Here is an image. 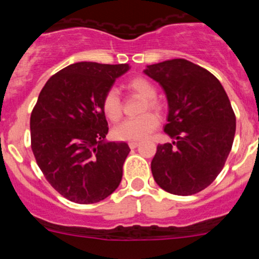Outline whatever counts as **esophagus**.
<instances>
[{"mask_svg": "<svg viewBox=\"0 0 259 259\" xmlns=\"http://www.w3.org/2000/svg\"><path fill=\"white\" fill-rule=\"evenodd\" d=\"M128 145H130V148H131V149H135V148H137V146L140 145V143H137V141H131V143L128 144Z\"/></svg>", "mask_w": 259, "mask_h": 259, "instance_id": "1", "label": "esophagus"}]
</instances>
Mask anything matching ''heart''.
Here are the masks:
<instances>
[{
  "mask_svg": "<svg viewBox=\"0 0 259 259\" xmlns=\"http://www.w3.org/2000/svg\"><path fill=\"white\" fill-rule=\"evenodd\" d=\"M128 88L132 92L137 93L146 100V105L144 107V111L146 110H153L155 113L161 111V106L155 101L157 97V89L150 83L149 80L144 77H135V79L128 81ZM102 111L106 115L107 119L111 122H118L122 116V102L116 89H109L102 97ZM159 124L157 116L154 114H144L137 118L125 119L124 122L116 125L113 130V136L116 140L120 141H140L149 136L155 128Z\"/></svg>",
  "mask_w": 259,
  "mask_h": 259,
  "instance_id": "1",
  "label": "heart"
}]
</instances>
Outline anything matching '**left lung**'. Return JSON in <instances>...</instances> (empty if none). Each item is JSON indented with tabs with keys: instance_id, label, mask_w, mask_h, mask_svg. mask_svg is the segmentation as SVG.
<instances>
[{
	"instance_id": "1",
	"label": "left lung",
	"mask_w": 259,
	"mask_h": 259,
	"mask_svg": "<svg viewBox=\"0 0 259 259\" xmlns=\"http://www.w3.org/2000/svg\"><path fill=\"white\" fill-rule=\"evenodd\" d=\"M144 74L166 93L164 132L174 140L157 146L153 178L168 193H198L219 175L232 148L236 118L227 93L211 72L187 59L146 66Z\"/></svg>"
}]
</instances>
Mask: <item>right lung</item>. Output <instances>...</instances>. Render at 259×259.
I'll return each mask as SVG.
<instances>
[{
    "mask_svg": "<svg viewBox=\"0 0 259 259\" xmlns=\"http://www.w3.org/2000/svg\"><path fill=\"white\" fill-rule=\"evenodd\" d=\"M130 65L77 62L53 75L31 114V145L53 188L76 203L100 202L120 184L130 153L106 141L102 97Z\"/></svg>",
    "mask_w": 259,
    "mask_h": 259,
    "instance_id": "right-lung-1",
    "label": "right lung"
}]
</instances>
